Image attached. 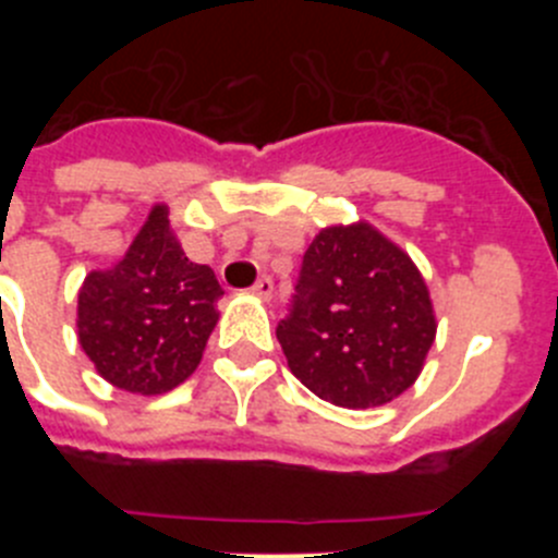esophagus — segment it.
I'll return each mask as SVG.
<instances>
[{"mask_svg": "<svg viewBox=\"0 0 558 558\" xmlns=\"http://www.w3.org/2000/svg\"><path fill=\"white\" fill-rule=\"evenodd\" d=\"M254 295H256V299H263V302H270V299H274V279H270V276L256 279Z\"/></svg>", "mask_w": 558, "mask_h": 558, "instance_id": "1", "label": "esophagus"}]
</instances>
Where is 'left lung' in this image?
Here are the masks:
<instances>
[{"mask_svg":"<svg viewBox=\"0 0 558 558\" xmlns=\"http://www.w3.org/2000/svg\"><path fill=\"white\" fill-rule=\"evenodd\" d=\"M436 310L411 256L366 220L315 234L279 327L290 372L338 408L386 405L416 383Z\"/></svg>","mask_w":558,"mask_h":558,"instance_id":"8db88e82","label":"left lung"}]
</instances>
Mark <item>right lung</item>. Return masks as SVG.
<instances>
[{"label": "right lung", "mask_w": 558, "mask_h": 558, "mask_svg": "<svg viewBox=\"0 0 558 558\" xmlns=\"http://www.w3.org/2000/svg\"><path fill=\"white\" fill-rule=\"evenodd\" d=\"M156 204L125 256L92 270L77 290V340L113 388L156 397L181 386L204 357L223 288L192 263Z\"/></svg>", "instance_id": "1"}]
</instances>
